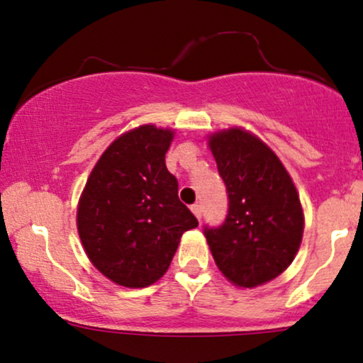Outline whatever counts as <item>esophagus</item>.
<instances>
[{"mask_svg":"<svg viewBox=\"0 0 363 363\" xmlns=\"http://www.w3.org/2000/svg\"><path fill=\"white\" fill-rule=\"evenodd\" d=\"M190 208H191V212H194V216H195V217H197V219H199V220H200V219H202V207H200V206H199V203H195V206H191Z\"/></svg>","mask_w":363,"mask_h":363,"instance_id":"34e87169","label":"esophagus"}]
</instances>
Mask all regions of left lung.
Masks as SVG:
<instances>
[{
  "label": "left lung",
  "instance_id": "1",
  "mask_svg": "<svg viewBox=\"0 0 363 363\" xmlns=\"http://www.w3.org/2000/svg\"><path fill=\"white\" fill-rule=\"evenodd\" d=\"M229 197L225 223L206 228L217 268L238 287L274 280L296 258L304 234V211L291 174L253 132L229 127L207 135Z\"/></svg>",
  "mask_w": 363,
  "mask_h": 363
}]
</instances>
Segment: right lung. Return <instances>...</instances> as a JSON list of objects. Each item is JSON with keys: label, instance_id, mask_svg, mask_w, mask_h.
<instances>
[{"label": "right lung", "instance_id": "1", "mask_svg": "<svg viewBox=\"0 0 363 363\" xmlns=\"http://www.w3.org/2000/svg\"><path fill=\"white\" fill-rule=\"evenodd\" d=\"M173 139V129L152 123L123 132L105 149L81 191L76 225L84 253L122 287L157 282L183 233L199 225L166 169Z\"/></svg>", "mask_w": 363, "mask_h": 363}]
</instances>
